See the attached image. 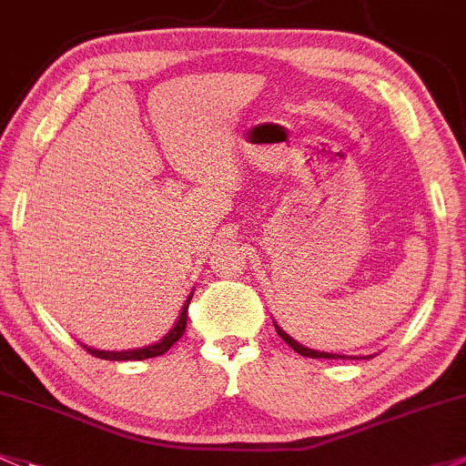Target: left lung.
<instances>
[{
	"instance_id": "left-lung-1",
	"label": "left lung",
	"mask_w": 466,
	"mask_h": 466,
	"mask_svg": "<svg viewBox=\"0 0 466 466\" xmlns=\"http://www.w3.org/2000/svg\"><path fill=\"white\" fill-rule=\"evenodd\" d=\"M274 328H277L279 337H281V339L286 341V344L290 346L292 350L299 352V355H303V357H317V360H346V355H337V352H321V350H315V349H308V346H301L297 339H292V337L288 335V332L283 330L281 326H277V321H274ZM370 357H375V355H366L364 360H370ZM349 360H350V357H349ZM357 360H360V357H357Z\"/></svg>"
}]
</instances>
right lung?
<instances>
[{
    "label": "right lung",
    "mask_w": 466,
    "mask_h": 466,
    "mask_svg": "<svg viewBox=\"0 0 466 466\" xmlns=\"http://www.w3.org/2000/svg\"><path fill=\"white\" fill-rule=\"evenodd\" d=\"M189 301H192V292H189L187 301H185L183 308H180V315H178V319H176L174 326H171V330L163 337V339L156 341V344L143 346V349H134V350H97V349H91V346H86V344H82V346H85L86 352H91V355L100 357V360H109V361H131V360L136 361V360H149V357L165 355V352H167L171 346H174L176 341L183 337L185 326H187Z\"/></svg>",
    "instance_id": "1"
}]
</instances>
